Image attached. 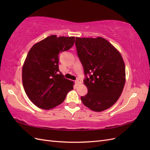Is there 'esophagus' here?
Listing matches in <instances>:
<instances>
[{
    "label": "esophagus",
    "mask_w": 150,
    "mask_h": 150,
    "mask_svg": "<svg viewBox=\"0 0 150 150\" xmlns=\"http://www.w3.org/2000/svg\"><path fill=\"white\" fill-rule=\"evenodd\" d=\"M75 83L77 85H79L81 83V81L79 79H77L76 81H75Z\"/></svg>",
    "instance_id": "1"
}]
</instances>
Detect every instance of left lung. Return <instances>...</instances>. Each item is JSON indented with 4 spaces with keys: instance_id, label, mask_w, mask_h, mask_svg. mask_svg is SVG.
Returning a JSON list of instances; mask_svg holds the SVG:
<instances>
[{
    "instance_id": "obj_1",
    "label": "left lung",
    "mask_w": 150,
    "mask_h": 150,
    "mask_svg": "<svg viewBox=\"0 0 150 150\" xmlns=\"http://www.w3.org/2000/svg\"><path fill=\"white\" fill-rule=\"evenodd\" d=\"M77 54L82 64L88 93L81 96L84 105L100 112L114 104L125 84V65L121 54L101 37L76 38Z\"/></svg>"
}]
</instances>
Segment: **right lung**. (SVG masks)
Masks as SVG:
<instances>
[{"instance_id": "right-lung-1", "label": "right lung", "mask_w": 150, "mask_h": 150, "mask_svg": "<svg viewBox=\"0 0 150 150\" xmlns=\"http://www.w3.org/2000/svg\"><path fill=\"white\" fill-rule=\"evenodd\" d=\"M74 37L45 38L29 51L22 67L25 92L35 106L50 110L61 104L73 89V82L64 78L59 69V54L71 48Z\"/></svg>"}]
</instances>
